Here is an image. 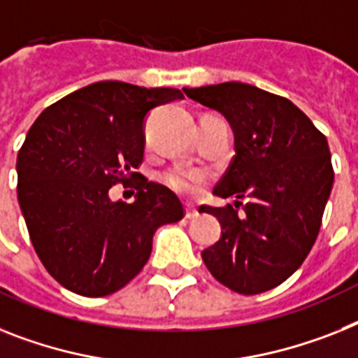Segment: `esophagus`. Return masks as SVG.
Returning a JSON list of instances; mask_svg holds the SVG:
<instances>
[{"instance_id": "esophagus-1", "label": "esophagus", "mask_w": 358, "mask_h": 358, "mask_svg": "<svg viewBox=\"0 0 358 358\" xmlns=\"http://www.w3.org/2000/svg\"><path fill=\"white\" fill-rule=\"evenodd\" d=\"M185 215H186V220H194V217H197V210L192 205H186Z\"/></svg>"}]
</instances>
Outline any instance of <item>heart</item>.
Instances as JSON below:
<instances>
[{
    "mask_svg": "<svg viewBox=\"0 0 358 358\" xmlns=\"http://www.w3.org/2000/svg\"><path fill=\"white\" fill-rule=\"evenodd\" d=\"M206 176L201 170H190V168H172L162 176V181L168 188H172L173 192L181 194L186 197L197 196V192L201 190V185L205 182Z\"/></svg>",
    "mask_w": 358,
    "mask_h": 358,
    "instance_id": "b5f03b06",
    "label": "heart"
}]
</instances>
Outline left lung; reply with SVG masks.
Here are the masks:
<instances>
[{
	"label": "left lung",
	"mask_w": 358,
	"mask_h": 358,
	"mask_svg": "<svg viewBox=\"0 0 358 358\" xmlns=\"http://www.w3.org/2000/svg\"><path fill=\"white\" fill-rule=\"evenodd\" d=\"M188 99L220 111L234 131L236 155L215 196L234 205L199 206L215 215L221 238L201 252L220 283L259 294L291 276L317 241L333 188L324 133L291 100L241 82L185 87ZM241 199H247L244 206ZM239 204L244 212L238 213Z\"/></svg>",
	"instance_id": "left-lung-1"
}]
</instances>
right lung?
Listing matches in <instances>:
<instances>
[{"label":"right lung","mask_w":358,"mask_h":358,"mask_svg":"<svg viewBox=\"0 0 358 358\" xmlns=\"http://www.w3.org/2000/svg\"><path fill=\"white\" fill-rule=\"evenodd\" d=\"M177 99L172 87L94 82L49 106L27 133L17 201L38 258L69 291L99 298L122 289L146 265L155 230L182 220L172 190L133 172L146 115ZM131 178L133 203L108 199L111 185Z\"/></svg>","instance_id":"right-lung-1"}]
</instances>
